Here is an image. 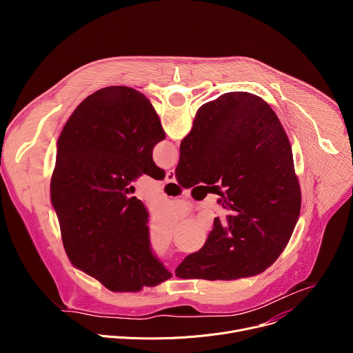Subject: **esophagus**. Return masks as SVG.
Returning <instances> with one entry per match:
<instances>
[{"mask_svg":"<svg viewBox=\"0 0 353 353\" xmlns=\"http://www.w3.org/2000/svg\"><path fill=\"white\" fill-rule=\"evenodd\" d=\"M166 181H168V183H174V181H176L174 170H168V172H166Z\"/></svg>","mask_w":353,"mask_h":353,"instance_id":"1","label":"esophagus"}]
</instances>
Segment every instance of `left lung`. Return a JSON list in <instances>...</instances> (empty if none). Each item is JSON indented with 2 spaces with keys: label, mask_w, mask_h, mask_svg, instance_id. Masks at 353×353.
I'll return each instance as SVG.
<instances>
[{
  "label": "left lung",
  "mask_w": 353,
  "mask_h": 353,
  "mask_svg": "<svg viewBox=\"0 0 353 353\" xmlns=\"http://www.w3.org/2000/svg\"><path fill=\"white\" fill-rule=\"evenodd\" d=\"M165 131L152 103L128 86L89 94L59 141L50 198L71 264L112 292H139L172 274L149 247L148 212L130 181L165 179L152 159Z\"/></svg>",
  "instance_id": "obj_1"
}]
</instances>
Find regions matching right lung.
I'll use <instances>...</instances> for the list:
<instances>
[{"mask_svg":"<svg viewBox=\"0 0 353 353\" xmlns=\"http://www.w3.org/2000/svg\"><path fill=\"white\" fill-rule=\"evenodd\" d=\"M176 179L226 188L204 247L176 268L183 279L233 281L271 267L300 215L292 146L275 112L248 92H229L201 106L180 143Z\"/></svg>","mask_w":353,"mask_h":353,"instance_id":"1","label":"right lung"}]
</instances>
